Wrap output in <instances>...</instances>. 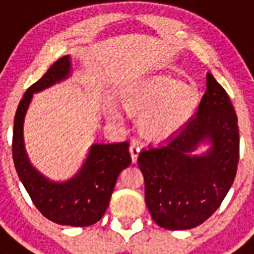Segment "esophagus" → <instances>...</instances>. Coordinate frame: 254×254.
I'll return each instance as SVG.
<instances>
[{"mask_svg":"<svg viewBox=\"0 0 254 254\" xmlns=\"http://www.w3.org/2000/svg\"><path fill=\"white\" fill-rule=\"evenodd\" d=\"M139 146H138V143H131L130 147H129V152H130V156H131V161L133 163H137L138 160V155H139Z\"/></svg>","mask_w":254,"mask_h":254,"instance_id":"1","label":"esophagus"}]
</instances>
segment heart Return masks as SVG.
<instances>
[{"label":"heart","instance_id":"1","mask_svg":"<svg viewBox=\"0 0 254 254\" xmlns=\"http://www.w3.org/2000/svg\"><path fill=\"white\" fill-rule=\"evenodd\" d=\"M129 112L140 115V130L148 139L163 142L173 138L195 114L199 94L191 84L177 81L169 74H155L134 82L123 93ZM108 116L123 120V112L111 106Z\"/></svg>","mask_w":254,"mask_h":254}]
</instances>
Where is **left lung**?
<instances>
[{
  "instance_id": "1",
  "label": "left lung",
  "mask_w": 254,
  "mask_h": 254,
  "mask_svg": "<svg viewBox=\"0 0 254 254\" xmlns=\"http://www.w3.org/2000/svg\"><path fill=\"white\" fill-rule=\"evenodd\" d=\"M203 144H208V150L195 155ZM238 161L235 110L225 89L206 73V91L192 120L169 143L143 150L138 157L153 221L167 230L201 225L231 189Z\"/></svg>"
}]
</instances>
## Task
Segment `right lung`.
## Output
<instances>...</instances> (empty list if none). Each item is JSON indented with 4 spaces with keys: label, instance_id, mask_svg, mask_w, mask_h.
I'll return each mask as SVG.
<instances>
[{
    "label": "right lung",
    "instance_id": "right-lung-1",
    "mask_svg": "<svg viewBox=\"0 0 254 254\" xmlns=\"http://www.w3.org/2000/svg\"><path fill=\"white\" fill-rule=\"evenodd\" d=\"M71 74V55H64L25 91L15 115L12 159L19 180L46 218L58 225L86 227L103 217L117 178L130 165L129 142L93 143L77 173L65 181H53L36 169L24 142L25 115L33 94L67 80Z\"/></svg>",
    "mask_w": 254,
    "mask_h": 254
}]
</instances>
